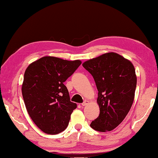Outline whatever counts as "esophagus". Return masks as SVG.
<instances>
[{
    "label": "esophagus",
    "mask_w": 158,
    "mask_h": 158,
    "mask_svg": "<svg viewBox=\"0 0 158 158\" xmlns=\"http://www.w3.org/2000/svg\"><path fill=\"white\" fill-rule=\"evenodd\" d=\"M88 103H89V102H88L87 100H85L84 102H83L81 104V105H82V106H86V105H87Z\"/></svg>",
    "instance_id": "esophagus-1"
}]
</instances>
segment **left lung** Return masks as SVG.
Here are the masks:
<instances>
[{"mask_svg":"<svg viewBox=\"0 0 158 158\" xmlns=\"http://www.w3.org/2000/svg\"><path fill=\"white\" fill-rule=\"evenodd\" d=\"M82 66L93 76L98 91L100 114L90 126L98 131H110L123 121L132 106L137 84L135 68L114 52L86 61Z\"/></svg>","mask_w":158,"mask_h":158,"instance_id":"obj_1","label":"left lung"}]
</instances>
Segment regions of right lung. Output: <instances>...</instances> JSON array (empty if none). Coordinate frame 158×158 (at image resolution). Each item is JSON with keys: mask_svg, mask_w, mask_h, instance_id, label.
I'll return each mask as SVG.
<instances>
[{"mask_svg": "<svg viewBox=\"0 0 158 158\" xmlns=\"http://www.w3.org/2000/svg\"><path fill=\"white\" fill-rule=\"evenodd\" d=\"M81 63L45 56L27 68L22 86L24 102L31 120L44 133L58 134L69 124L77 105L71 102L64 82Z\"/></svg>", "mask_w": 158, "mask_h": 158, "instance_id": "1", "label": "right lung"}]
</instances>
